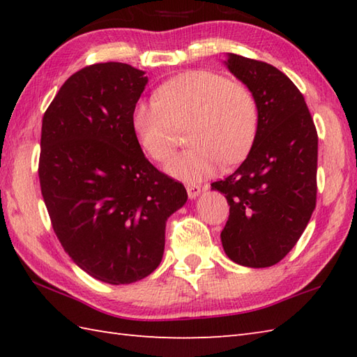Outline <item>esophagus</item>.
I'll return each mask as SVG.
<instances>
[{"label": "esophagus", "instance_id": "1", "mask_svg": "<svg viewBox=\"0 0 357 357\" xmlns=\"http://www.w3.org/2000/svg\"><path fill=\"white\" fill-rule=\"evenodd\" d=\"M185 188H187L188 198H190V199H195L196 196L201 193V185H198V184H187Z\"/></svg>", "mask_w": 357, "mask_h": 357}]
</instances>
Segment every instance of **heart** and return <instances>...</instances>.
Returning a JSON list of instances; mask_svg holds the SVG:
<instances>
[{
    "label": "heart",
    "instance_id": "1",
    "mask_svg": "<svg viewBox=\"0 0 357 357\" xmlns=\"http://www.w3.org/2000/svg\"><path fill=\"white\" fill-rule=\"evenodd\" d=\"M132 119L141 146L156 161L170 158L190 127L193 146L174 156L167 170L196 181L213 173L222 159L234 164L248 153L259 112L245 84L218 72L193 70L164 82L156 98L139 101Z\"/></svg>",
    "mask_w": 357,
    "mask_h": 357
}]
</instances>
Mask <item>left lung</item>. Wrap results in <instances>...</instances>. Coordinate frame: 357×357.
Wrapping results in <instances>:
<instances>
[{"instance_id":"obj_1","label":"left lung","mask_w":357,"mask_h":357,"mask_svg":"<svg viewBox=\"0 0 357 357\" xmlns=\"http://www.w3.org/2000/svg\"><path fill=\"white\" fill-rule=\"evenodd\" d=\"M225 64L253 92L259 119L245 161L211 184L230 206L222 247L239 265L271 267L290 253L316 207V126L304 95L275 66L234 53Z\"/></svg>"}]
</instances>
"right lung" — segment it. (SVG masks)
Wrapping results in <instances>:
<instances>
[{
	"instance_id": "obj_1",
	"label": "right lung",
	"mask_w": 357,
	"mask_h": 357,
	"mask_svg": "<svg viewBox=\"0 0 357 357\" xmlns=\"http://www.w3.org/2000/svg\"><path fill=\"white\" fill-rule=\"evenodd\" d=\"M146 84L128 64L87 66L43 116L38 176L53 231L79 268L112 285L156 270L165 221L187 201L136 138L132 116Z\"/></svg>"
}]
</instances>
